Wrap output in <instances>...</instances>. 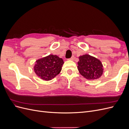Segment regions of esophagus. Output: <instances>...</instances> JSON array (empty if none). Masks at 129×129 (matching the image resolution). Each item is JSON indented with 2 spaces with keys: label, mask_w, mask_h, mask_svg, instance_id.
<instances>
[{
  "label": "esophagus",
  "mask_w": 129,
  "mask_h": 129,
  "mask_svg": "<svg viewBox=\"0 0 129 129\" xmlns=\"http://www.w3.org/2000/svg\"><path fill=\"white\" fill-rule=\"evenodd\" d=\"M68 60H74V56H72V57H71L70 58H68Z\"/></svg>",
  "instance_id": "esophagus-1"
}]
</instances>
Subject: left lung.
Segmentation results:
<instances>
[{"label":"left lung","mask_w":129,"mask_h":129,"mask_svg":"<svg viewBox=\"0 0 129 129\" xmlns=\"http://www.w3.org/2000/svg\"><path fill=\"white\" fill-rule=\"evenodd\" d=\"M77 69L82 75L89 80L99 79L103 70L101 62L88 54L79 57Z\"/></svg>","instance_id":"8db88e82"}]
</instances>
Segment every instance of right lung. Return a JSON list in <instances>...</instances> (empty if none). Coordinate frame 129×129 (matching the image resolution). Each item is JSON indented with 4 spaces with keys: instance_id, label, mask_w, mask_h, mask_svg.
<instances>
[{
    "instance_id": "add662e5",
    "label": "right lung",
    "mask_w": 129,
    "mask_h": 129,
    "mask_svg": "<svg viewBox=\"0 0 129 129\" xmlns=\"http://www.w3.org/2000/svg\"><path fill=\"white\" fill-rule=\"evenodd\" d=\"M64 63L62 58L56 55H49L36 61L34 72L44 80H52L60 73Z\"/></svg>"
}]
</instances>
